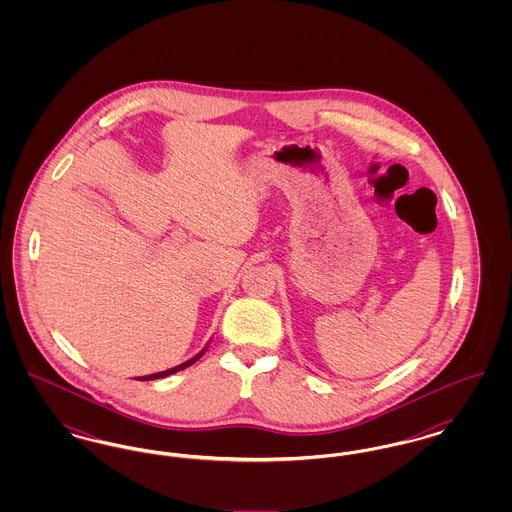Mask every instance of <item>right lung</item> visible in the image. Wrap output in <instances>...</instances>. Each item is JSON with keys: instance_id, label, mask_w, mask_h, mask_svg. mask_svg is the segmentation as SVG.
<instances>
[{"instance_id": "obj_1", "label": "right lung", "mask_w": 512, "mask_h": 512, "mask_svg": "<svg viewBox=\"0 0 512 512\" xmlns=\"http://www.w3.org/2000/svg\"><path fill=\"white\" fill-rule=\"evenodd\" d=\"M211 343V341H209ZM209 343L194 355L190 361H186V363H182V365L174 366V368H169V370H163V372H155V374H147V376H140V378H136V380H157V378H165V376H171L174 372H178V370H184V368H188L190 365H194L195 361H199L201 357H203V353L207 351V347H209Z\"/></svg>"}]
</instances>
